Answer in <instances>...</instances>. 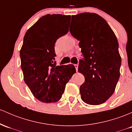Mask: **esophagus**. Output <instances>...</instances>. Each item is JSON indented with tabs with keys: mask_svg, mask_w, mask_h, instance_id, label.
<instances>
[{
	"mask_svg": "<svg viewBox=\"0 0 132 132\" xmlns=\"http://www.w3.org/2000/svg\"><path fill=\"white\" fill-rule=\"evenodd\" d=\"M75 67L76 68V71H78V64H75Z\"/></svg>",
	"mask_w": 132,
	"mask_h": 132,
	"instance_id": "1",
	"label": "esophagus"
}]
</instances>
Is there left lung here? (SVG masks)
Instances as JSON below:
<instances>
[{
    "label": "left lung",
    "instance_id": "left-lung-1",
    "mask_svg": "<svg viewBox=\"0 0 132 132\" xmlns=\"http://www.w3.org/2000/svg\"><path fill=\"white\" fill-rule=\"evenodd\" d=\"M72 21L69 31L79 40L84 57L78 66L85 78L79 88L81 97L89 105H100L113 94L120 78L118 40L106 21L95 13L73 15Z\"/></svg>",
    "mask_w": 132,
    "mask_h": 132
}]
</instances>
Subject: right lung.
<instances>
[{
	"label": "right lung",
	"mask_w": 132,
	"mask_h": 132,
	"mask_svg": "<svg viewBox=\"0 0 132 132\" xmlns=\"http://www.w3.org/2000/svg\"><path fill=\"white\" fill-rule=\"evenodd\" d=\"M69 15L47 14L26 32L20 51L26 84L34 97L43 103L61 98L76 68L73 64L56 66L54 45L68 33Z\"/></svg>",
	"instance_id": "add662e5"
}]
</instances>
